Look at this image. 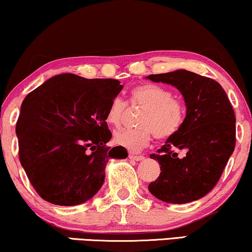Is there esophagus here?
Instances as JSON below:
<instances>
[{
    "label": "esophagus",
    "instance_id": "esophagus-1",
    "mask_svg": "<svg viewBox=\"0 0 252 252\" xmlns=\"http://www.w3.org/2000/svg\"><path fill=\"white\" fill-rule=\"evenodd\" d=\"M128 157H129V159H133V160H136V161H140V160L144 159L143 156H139V155H134V154H129Z\"/></svg>",
    "mask_w": 252,
    "mask_h": 252
}]
</instances>
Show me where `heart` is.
<instances>
[{"mask_svg": "<svg viewBox=\"0 0 252 252\" xmlns=\"http://www.w3.org/2000/svg\"><path fill=\"white\" fill-rule=\"evenodd\" d=\"M132 104L144 108L139 117L136 129H120L113 135V142L132 153L149 146L154 136L165 140L180 130L186 117V106L174 97L170 89L154 84L136 86L130 92ZM126 102L116 97L110 103L105 119L110 125H122L126 112Z\"/></svg>", "mask_w": 252, "mask_h": 252, "instance_id": "heart-1", "label": "heart"}]
</instances>
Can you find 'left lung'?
Returning a JSON list of instances; mask_svg holds the SVG:
<instances>
[{"instance_id": "1", "label": "left lung", "mask_w": 252, "mask_h": 252, "mask_svg": "<svg viewBox=\"0 0 252 252\" xmlns=\"http://www.w3.org/2000/svg\"><path fill=\"white\" fill-rule=\"evenodd\" d=\"M147 79L174 86L184 96L186 118L158 154L160 174L149 191L160 201L184 204L204 197L217 185L235 148V115L226 92L213 79L187 70L150 74ZM177 149L186 150L179 158Z\"/></svg>"}]
</instances>
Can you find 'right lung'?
<instances>
[{
	"label": "right lung",
	"instance_id": "obj_1",
	"mask_svg": "<svg viewBox=\"0 0 252 252\" xmlns=\"http://www.w3.org/2000/svg\"><path fill=\"white\" fill-rule=\"evenodd\" d=\"M123 87L115 79L63 73L24 99L16 125L19 160L44 201L85 203L101 189L110 158L127 157L125 148L106 147V111Z\"/></svg>",
	"mask_w": 252,
	"mask_h": 252
}]
</instances>
